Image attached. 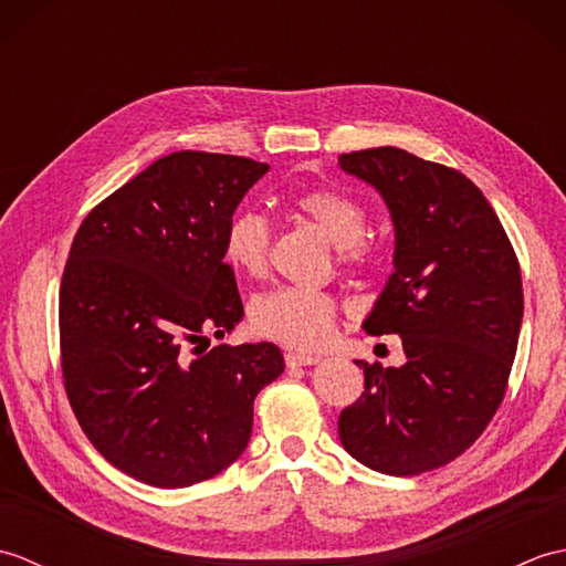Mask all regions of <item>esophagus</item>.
Segmentation results:
<instances>
[{"mask_svg": "<svg viewBox=\"0 0 566 566\" xmlns=\"http://www.w3.org/2000/svg\"><path fill=\"white\" fill-rule=\"evenodd\" d=\"M286 367H308L321 363V355H308V353H286Z\"/></svg>", "mask_w": 566, "mask_h": 566, "instance_id": "obj_1", "label": "esophagus"}]
</instances>
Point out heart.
<instances>
[{"label":"heart","mask_w":566,"mask_h":566,"mask_svg":"<svg viewBox=\"0 0 566 566\" xmlns=\"http://www.w3.org/2000/svg\"><path fill=\"white\" fill-rule=\"evenodd\" d=\"M294 207L314 221L331 243L338 248L343 264H365L371 258V243L365 240L367 213L363 203L333 187L304 189L294 197ZM272 228L268 216L255 209H240L231 216L223 233L226 262L240 274L260 276L268 270ZM338 316L335 298L306 286H276L258 296L250 308V321L262 338L311 350L328 343Z\"/></svg>","instance_id":"1"}]
</instances>
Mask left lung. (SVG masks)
Instances as JSON below:
<instances>
[{
  "label": "left lung",
  "mask_w": 566,
  "mask_h": 566,
  "mask_svg": "<svg viewBox=\"0 0 566 566\" xmlns=\"http://www.w3.org/2000/svg\"><path fill=\"white\" fill-rule=\"evenodd\" d=\"M394 221V272L363 323L396 333L406 363L357 359L365 391L338 436L357 462L391 476L452 462L482 436L506 394L523 323L521 264L472 179L401 148L340 155Z\"/></svg>",
  "instance_id": "8db88e82"
}]
</instances>
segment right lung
<instances>
[{
	"instance_id": "add662e5",
	"label": "right lung",
	"mask_w": 566,
	"mask_h": 566,
	"mask_svg": "<svg viewBox=\"0 0 566 566\" xmlns=\"http://www.w3.org/2000/svg\"><path fill=\"white\" fill-rule=\"evenodd\" d=\"M268 170L170 153L97 203L72 240L60 282L67 399L104 460L143 484L191 486L231 467L258 391L284 371L272 343L209 350L207 338L243 318L223 233Z\"/></svg>"
}]
</instances>
